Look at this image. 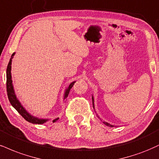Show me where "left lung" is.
<instances>
[{
	"label": "left lung",
	"mask_w": 159,
	"mask_h": 159,
	"mask_svg": "<svg viewBox=\"0 0 159 159\" xmlns=\"http://www.w3.org/2000/svg\"><path fill=\"white\" fill-rule=\"evenodd\" d=\"M93 107H94V99H93ZM104 123L106 124L107 126H109V127H113V125H111V124L107 123V122H104Z\"/></svg>",
	"instance_id": "left-lung-1"
}]
</instances>
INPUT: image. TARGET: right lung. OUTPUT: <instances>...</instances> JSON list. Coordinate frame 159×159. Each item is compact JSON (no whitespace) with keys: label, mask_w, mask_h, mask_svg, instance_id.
<instances>
[{"label":"right lung","mask_w":159,"mask_h":159,"mask_svg":"<svg viewBox=\"0 0 159 159\" xmlns=\"http://www.w3.org/2000/svg\"><path fill=\"white\" fill-rule=\"evenodd\" d=\"M15 53H13L11 56L10 60H9V62L8 64V66H7V95H8V98L10 104H12V106L14 107L15 110H16L20 114V116H22L23 118H24L25 120L30 122V123L32 124H41L45 123L46 121H47V119H39V118L34 117L28 113L25 109L23 107V106L20 104V103L19 102V101L17 99L16 95L15 94L14 89H13L12 86V75H11V65H12V60L13 58V56H14ZM75 83V81H73L71 83L67 89H66V92H65L64 95V98H67L69 93H70V89L72 87V86L74 85V84Z\"/></svg>","instance_id":"1"}]
</instances>
